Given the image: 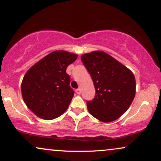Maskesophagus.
I'll list each match as a JSON object with an SVG mask.
<instances>
[{
  "mask_svg": "<svg viewBox=\"0 0 161 161\" xmlns=\"http://www.w3.org/2000/svg\"><path fill=\"white\" fill-rule=\"evenodd\" d=\"M75 92H76V94H78V95H80V94H81V89H80V88H77V89L75 90Z\"/></svg>",
  "mask_w": 161,
  "mask_h": 161,
  "instance_id": "1",
  "label": "esophagus"
}]
</instances>
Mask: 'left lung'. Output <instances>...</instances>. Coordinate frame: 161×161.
I'll return each mask as SVG.
<instances>
[{
	"label": "left lung",
	"mask_w": 161,
	"mask_h": 161,
	"mask_svg": "<svg viewBox=\"0 0 161 161\" xmlns=\"http://www.w3.org/2000/svg\"><path fill=\"white\" fill-rule=\"evenodd\" d=\"M81 60L95 88V98L87 101L88 112L101 122L116 120L128 110L135 97L133 73L104 51L84 53Z\"/></svg>",
	"instance_id": "1"
}]
</instances>
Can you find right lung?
<instances>
[{
  "mask_svg": "<svg viewBox=\"0 0 161 161\" xmlns=\"http://www.w3.org/2000/svg\"><path fill=\"white\" fill-rule=\"evenodd\" d=\"M77 57L65 51H53L26 72L22 81V96L37 116L50 120L67 110L74 92L66 70Z\"/></svg>",
  "mask_w": 161,
  "mask_h": 161,
  "instance_id": "right-lung-1",
  "label": "right lung"
}]
</instances>
